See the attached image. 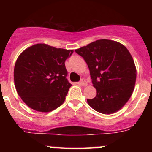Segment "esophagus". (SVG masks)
<instances>
[{
    "mask_svg": "<svg viewBox=\"0 0 152 152\" xmlns=\"http://www.w3.org/2000/svg\"><path fill=\"white\" fill-rule=\"evenodd\" d=\"M79 85H82V86H87V82H86L85 79H82V80H81V82H79Z\"/></svg>",
    "mask_w": 152,
    "mask_h": 152,
    "instance_id": "34e87169",
    "label": "esophagus"
}]
</instances>
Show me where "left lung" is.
Masks as SVG:
<instances>
[{"label":"left lung","instance_id":"left-lung-1","mask_svg":"<svg viewBox=\"0 0 152 152\" xmlns=\"http://www.w3.org/2000/svg\"><path fill=\"white\" fill-rule=\"evenodd\" d=\"M75 51L88 65L93 87L97 94L87 99L88 104L102 114L120 110L134 90L137 70L134 60L121 43L99 39Z\"/></svg>","mask_w":152,"mask_h":152}]
</instances>
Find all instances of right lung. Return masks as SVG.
Segmentation results:
<instances>
[{"label":"right lung","instance_id":"obj_1","mask_svg":"<svg viewBox=\"0 0 152 152\" xmlns=\"http://www.w3.org/2000/svg\"><path fill=\"white\" fill-rule=\"evenodd\" d=\"M73 53V50L38 43L20 54L14 69L15 86L28 107L48 113L64 103L71 87L65 62Z\"/></svg>","mask_w":152,"mask_h":152}]
</instances>
